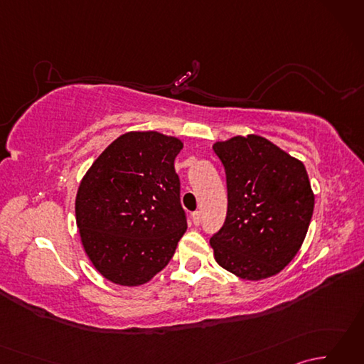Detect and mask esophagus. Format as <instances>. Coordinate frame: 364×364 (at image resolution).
I'll list each match as a JSON object with an SVG mask.
<instances>
[{"label":"esophagus","instance_id":"34e87169","mask_svg":"<svg viewBox=\"0 0 364 364\" xmlns=\"http://www.w3.org/2000/svg\"><path fill=\"white\" fill-rule=\"evenodd\" d=\"M192 223H194V225H200V222H202V213L200 211H196V213H192Z\"/></svg>","mask_w":364,"mask_h":364}]
</instances>
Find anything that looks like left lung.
Listing matches in <instances>:
<instances>
[{"mask_svg":"<svg viewBox=\"0 0 364 364\" xmlns=\"http://www.w3.org/2000/svg\"><path fill=\"white\" fill-rule=\"evenodd\" d=\"M213 149L228 191L225 222L210 239L214 258L244 280L272 277L296 257L311 222L314 194L304 162L257 134Z\"/></svg>","mask_w":364,"mask_h":364,"instance_id":"1","label":"left lung"}]
</instances>
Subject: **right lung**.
I'll return each instance as SVG.
<instances>
[{
	"mask_svg": "<svg viewBox=\"0 0 364 364\" xmlns=\"http://www.w3.org/2000/svg\"><path fill=\"white\" fill-rule=\"evenodd\" d=\"M183 142L131 131L84 175L75 213L92 264L122 286L144 284L164 269L188 228L173 162Z\"/></svg>",
	"mask_w": 364,
	"mask_h": 364,
	"instance_id": "right-lung-1",
	"label": "right lung"
}]
</instances>
